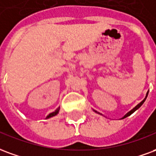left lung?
<instances>
[{
	"label": "left lung",
	"mask_w": 156,
	"mask_h": 156,
	"mask_svg": "<svg viewBox=\"0 0 156 156\" xmlns=\"http://www.w3.org/2000/svg\"><path fill=\"white\" fill-rule=\"evenodd\" d=\"M148 93H149V91L147 92V93H146V95H145V98L144 99V100H143V101H142L140 102V103H139V104L137 105H136V107H134L132 109V110H131V111H129V112L127 113V114L125 115H124V117H122V119H124V118H126V117H127V116H129V115H131V114H133V113H134V112H135V111H136V110H138L139 108L142 105H143V103H144V102L145 101V100H146V98H147V95H148ZM93 111H95V112H96V113H98V114H100L99 112H97V111H95V110H93Z\"/></svg>",
	"instance_id": "8db88e82"
}]
</instances>
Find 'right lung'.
Masks as SVG:
<instances>
[{
	"label": "right lung",
	"mask_w": 156,
	"mask_h": 156,
	"mask_svg": "<svg viewBox=\"0 0 156 156\" xmlns=\"http://www.w3.org/2000/svg\"><path fill=\"white\" fill-rule=\"evenodd\" d=\"M59 111H60V107H58L55 111H54V112H52V113H51V114H49L47 116H46V119H49V118H51V117H53L55 116V115H56L59 113Z\"/></svg>",
	"instance_id": "add662e5"
}]
</instances>
